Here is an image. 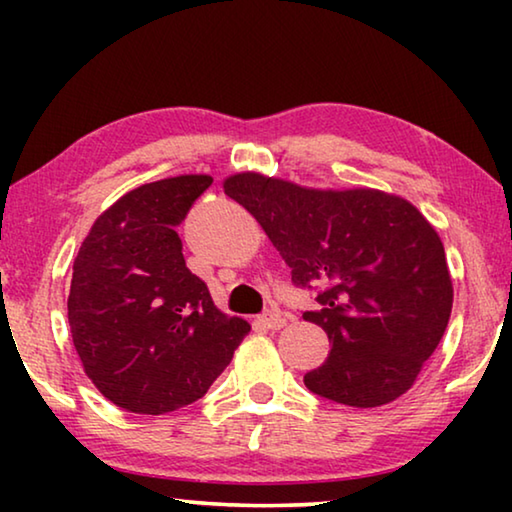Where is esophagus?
<instances>
[{
	"label": "esophagus",
	"mask_w": 512,
	"mask_h": 512,
	"mask_svg": "<svg viewBox=\"0 0 512 512\" xmlns=\"http://www.w3.org/2000/svg\"><path fill=\"white\" fill-rule=\"evenodd\" d=\"M259 323L268 329H282L284 325H287V320L277 314V311H264V314L259 316Z\"/></svg>",
	"instance_id": "esophagus-1"
}]
</instances>
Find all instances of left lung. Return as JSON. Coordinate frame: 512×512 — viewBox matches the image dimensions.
<instances>
[{
    "instance_id": "1",
    "label": "left lung",
    "mask_w": 512,
    "mask_h": 512,
    "mask_svg": "<svg viewBox=\"0 0 512 512\" xmlns=\"http://www.w3.org/2000/svg\"><path fill=\"white\" fill-rule=\"evenodd\" d=\"M225 194L255 216L291 268L316 291L307 323L332 350L305 386L336 404L370 409L413 386L443 339L454 289L431 223L400 196L377 189H307L262 173H237Z\"/></svg>"
}]
</instances>
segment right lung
Listing matches in <instances>:
<instances>
[{"instance_id": "obj_1", "label": "right lung", "mask_w": 512, "mask_h": 512, "mask_svg": "<svg viewBox=\"0 0 512 512\" xmlns=\"http://www.w3.org/2000/svg\"><path fill=\"white\" fill-rule=\"evenodd\" d=\"M210 185V176H176L133 189L94 221L74 259V348L92 384L131 413L201 400L250 332L214 307L176 232Z\"/></svg>"}]
</instances>
